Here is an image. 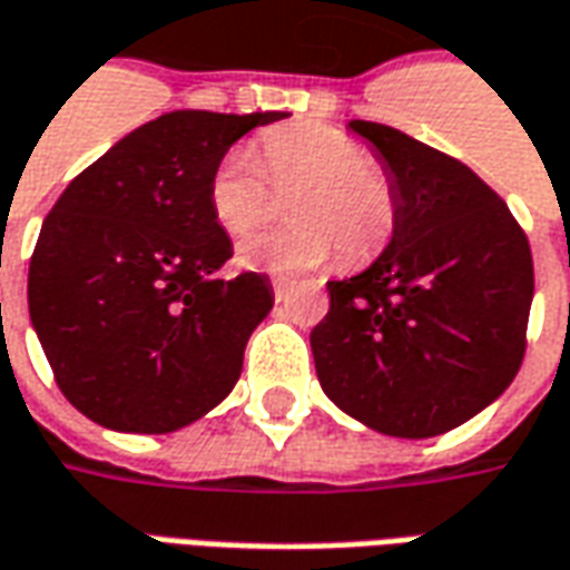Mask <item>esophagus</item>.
Instances as JSON below:
<instances>
[{"label": "esophagus", "instance_id": "1", "mask_svg": "<svg viewBox=\"0 0 570 570\" xmlns=\"http://www.w3.org/2000/svg\"><path fill=\"white\" fill-rule=\"evenodd\" d=\"M272 289H274V298H277V302H284V298L289 296V284H284V281H274Z\"/></svg>", "mask_w": 570, "mask_h": 570}]
</instances>
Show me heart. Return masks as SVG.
I'll return each mask as SVG.
<instances>
[{"label":"heart","instance_id":"obj_1","mask_svg":"<svg viewBox=\"0 0 570 570\" xmlns=\"http://www.w3.org/2000/svg\"><path fill=\"white\" fill-rule=\"evenodd\" d=\"M262 163L277 188L302 185L289 203L293 228L268 230L240 246V265L253 272L298 274L342 253L345 265H364L392 240L397 194L392 178L370 163L367 147L324 122L274 129L262 138ZM272 206L256 157L234 147L209 175V209L230 237L256 230Z\"/></svg>","mask_w":570,"mask_h":570}]
</instances>
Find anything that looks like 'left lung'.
Listing matches in <instances>:
<instances>
[{"label": "left lung", "instance_id": "left-lung-1", "mask_svg": "<svg viewBox=\"0 0 570 570\" xmlns=\"http://www.w3.org/2000/svg\"><path fill=\"white\" fill-rule=\"evenodd\" d=\"M397 194L392 244L330 281L312 330L317 380L357 423L395 438L451 432L507 392L524 357L534 262L521 225L465 163L352 119Z\"/></svg>", "mask_w": 570, "mask_h": 570}]
</instances>
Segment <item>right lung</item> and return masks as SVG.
<instances>
[{
	"mask_svg": "<svg viewBox=\"0 0 570 570\" xmlns=\"http://www.w3.org/2000/svg\"><path fill=\"white\" fill-rule=\"evenodd\" d=\"M284 117L163 114L51 206L30 258V321L58 389L91 423L166 435L240 380L274 293L265 274L218 277L234 249L209 209V175L237 138Z\"/></svg>",
	"mask_w": 570,
	"mask_h": 570,
	"instance_id": "obj_1",
	"label": "right lung"
}]
</instances>
